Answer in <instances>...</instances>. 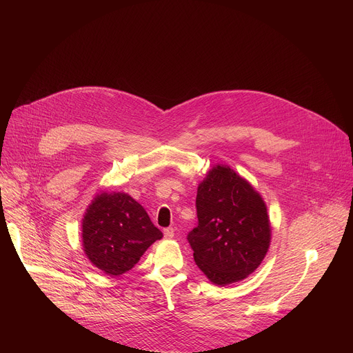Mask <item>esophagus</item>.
Returning a JSON list of instances; mask_svg holds the SVG:
<instances>
[{"mask_svg": "<svg viewBox=\"0 0 353 353\" xmlns=\"http://www.w3.org/2000/svg\"><path fill=\"white\" fill-rule=\"evenodd\" d=\"M163 234H165V239H173L174 237V229L168 228V229L163 230Z\"/></svg>", "mask_w": 353, "mask_h": 353, "instance_id": "obj_1", "label": "esophagus"}]
</instances>
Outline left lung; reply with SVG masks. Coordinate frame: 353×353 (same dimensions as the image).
<instances>
[{
  "label": "left lung",
  "instance_id": "1",
  "mask_svg": "<svg viewBox=\"0 0 353 353\" xmlns=\"http://www.w3.org/2000/svg\"><path fill=\"white\" fill-rule=\"evenodd\" d=\"M195 205L198 225L187 239L198 268L219 286L253 274L271 244L261 194L230 166L218 163L198 184Z\"/></svg>",
  "mask_w": 353,
  "mask_h": 353
}]
</instances>
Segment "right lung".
Wrapping results in <instances>:
<instances>
[{
  "label": "right lung",
  "instance_id": "1",
  "mask_svg": "<svg viewBox=\"0 0 353 353\" xmlns=\"http://www.w3.org/2000/svg\"><path fill=\"white\" fill-rule=\"evenodd\" d=\"M162 237L143 207L125 192L97 194L82 219L83 253L110 276L130 271L148 247Z\"/></svg>",
  "mask_w": 353,
  "mask_h": 353
}]
</instances>
